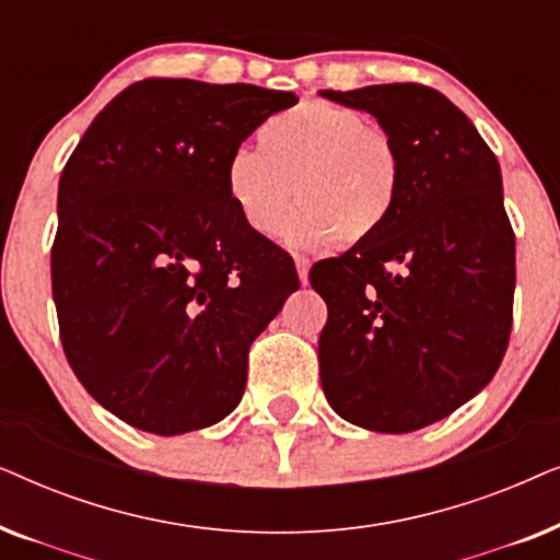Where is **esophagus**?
<instances>
[{
  "mask_svg": "<svg viewBox=\"0 0 560 560\" xmlns=\"http://www.w3.org/2000/svg\"><path fill=\"white\" fill-rule=\"evenodd\" d=\"M295 267H298V278L305 285L308 282V270H311V259L303 257V255H295Z\"/></svg>",
  "mask_w": 560,
  "mask_h": 560,
  "instance_id": "obj_1",
  "label": "esophagus"
}]
</instances>
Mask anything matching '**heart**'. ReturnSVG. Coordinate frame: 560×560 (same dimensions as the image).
<instances>
[{
    "label": "heart",
    "instance_id": "b5f03b06",
    "mask_svg": "<svg viewBox=\"0 0 560 560\" xmlns=\"http://www.w3.org/2000/svg\"><path fill=\"white\" fill-rule=\"evenodd\" d=\"M257 144L226 163V194L255 234L280 232L293 190L301 209L285 236L298 247L336 240L351 247L393 219L402 186L400 150L364 114L311 98L267 119Z\"/></svg>",
    "mask_w": 560,
    "mask_h": 560
}]
</instances>
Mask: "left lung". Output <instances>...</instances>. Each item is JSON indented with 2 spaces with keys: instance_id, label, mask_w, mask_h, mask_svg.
<instances>
[{
  "instance_id": "left-lung-1",
  "label": "left lung",
  "mask_w": 560,
  "mask_h": 560,
  "mask_svg": "<svg viewBox=\"0 0 560 560\" xmlns=\"http://www.w3.org/2000/svg\"><path fill=\"white\" fill-rule=\"evenodd\" d=\"M393 137L402 186L372 240L311 267L326 301V400L349 423L410 433L471 400L512 331L515 232L494 152L441 91L382 83L320 91Z\"/></svg>"
}]
</instances>
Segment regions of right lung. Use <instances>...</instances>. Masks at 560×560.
Instances as JSON below:
<instances>
[{
  "label": "right lung",
  "instance_id": "1",
  "mask_svg": "<svg viewBox=\"0 0 560 560\" xmlns=\"http://www.w3.org/2000/svg\"><path fill=\"white\" fill-rule=\"evenodd\" d=\"M293 104L252 83L144 79L68 158L50 252L60 341L89 395L140 431L226 418L252 341L301 288L293 257L226 194L229 158Z\"/></svg>",
  "mask_w": 560,
  "mask_h": 560
}]
</instances>
